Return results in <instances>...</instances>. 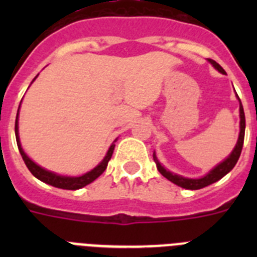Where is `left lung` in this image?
I'll list each match as a JSON object with an SVG mask.
<instances>
[{
	"label": "left lung",
	"instance_id": "1",
	"mask_svg": "<svg viewBox=\"0 0 257 257\" xmlns=\"http://www.w3.org/2000/svg\"><path fill=\"white\" fill-rule=\"evenodd\" d=\"M211 64L215 67V69H217L220 73H225V70L222 69L219 64H217L216 61L212 60V59H208ZM238 97V96H237ZM238 100H239V97H238ZM239 117H240V122H239V127H240V131H239V136H238V142L235 144L234 149L233 152L230 153V156L226 158V160L222 161L220 165H217L215 169L211 170L206 176L201 179H188V178H183L180 175H176V174H172V172L167 171V170L158 162L157 160L156 153L153 154V158L157 163V169L161 174L165 176L167 180H170L171 183L176 184L179 187L181 188H185V189H190V190H197V189H202V188L207 187L210 184L212 183H216L217 180H220L221 178H224L229 171L233 170V167L235 166L237 163L238 158L240 156V152H242V147H243V140H244V128H246V118H244V112H243V106H242V103L239 100Z\"/></svg>",
	"mask_w": 257,
	"mask_h": 257
}]
</instances>
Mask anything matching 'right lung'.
Segmentation results:
<instances>
[{"label": "right lung", "mask_w": 257, "mask_h": 257, "mask_svg": "<svg viewBox=\"0 0 257 257\" xmlns=\"http://www.w3.org/2000/svg\"><path fill=\"white\" fill-rule=\"evenodd\" d=\"M36 79V78H35ZM33 79V81H35ZM18 115H19V110H18ZM18 115H17V119H15V136H17V144H18V148H19L20 154H22V158L24 161V163L27 165L29 171L32 172L33 176L38 179V180L44 181V183L49 184V185H52V187L55 188H60V189H68V190H76V189H81V188L86 187L87 184L92 183L95 179H97L105 171L106 166H108L109 160L112 158V154L113 151H114V143L110 145V148H109L108 153L106 156L104 157V160L101 161L99 165L95 167L94 170L91 171L86 172L85 175L82 176H77V178H70V176H61V175L58 174H54L51 171H47V170L42 169L41 166H38L37 163H35L33 161L24 153L22 148V144H20V140H19V127H18Z\"/></svg>", "instance_id": "1"}]
</instances>
